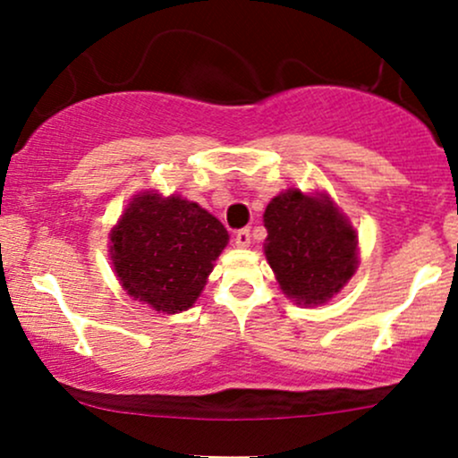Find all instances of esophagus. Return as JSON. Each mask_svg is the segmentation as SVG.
Instances as JSON below:
<instances>
[{
    "label": "esophagus",
    "instance_id": "1",
    "mask_svg": "<svg viewBox=\"0 0 458 458\" xmlns=\"http://www.w3.org/2000/svg\"><path fill=\"white\" fill-rule=\"evenodd\" d=\"M250 228H241L239 233L234 234V243L236 247H250Z\"/></svg>",
    "mask_w": 458,
    "mask_h": 458
}]
</instances>
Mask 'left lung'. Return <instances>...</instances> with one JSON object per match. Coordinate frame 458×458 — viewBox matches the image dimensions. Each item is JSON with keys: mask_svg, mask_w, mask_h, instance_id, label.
I'll use <instances>...</instances> for the list:
<instances>
[{"mask_svg": "<svg viewBox=\"0 0 458 458\" xmlns=\"http://www.w3.org/2000/svg\"><path fill=\"white\" fill-rule=\"evenodd\" d=\"M265 256L284 295L318 306L357 269V233L329 196L286 189L267 204Z\"/></svg>", "mask_w": 458, "mask_h": 458, "instance_id": "obj_1", "label": "left lung"}]
</instances>
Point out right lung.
<instances>
[{"mask_svg": "<svg viewBox=\"0 0 458 458\" xmlns=\"http://www.w3.org/2000/svg\"><path fill=\"white\" fill-rule=\"evenodd\" d=\"M109 241L124 291L157 312L176 314L196 303L228 230L196 202L144 191L131 199Z\"/></svg>", "mask_w": 458, "mask_h": 458, "instance_id": "1", "label": "right lung"}]
</instances>
